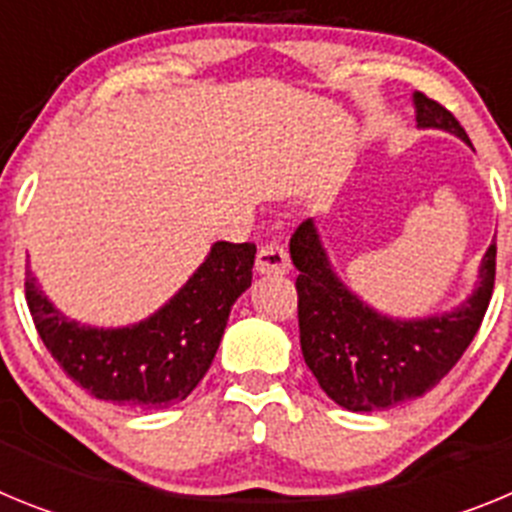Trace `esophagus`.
Returning a JSON list of instances; mask_svg holds the SVG:
<instances>
[{
  "label": "esophagus",
  "mask_w": 512,
  "mask_h": 512,
  "mask_svg": "<svg viewBox=\"0 0 512 512\" xmlns=\"http://www.w3.org/2000/svg\"><path fill=\"white\" fill-rule=\"evenodd\" d=\"M289 269H292L289 253L279 243H266L256 253V271L259 274H289Z\"/></svg>",
  "instance_id": "1"
}]
</instances>
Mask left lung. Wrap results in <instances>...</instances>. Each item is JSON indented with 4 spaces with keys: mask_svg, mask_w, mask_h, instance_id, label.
I'll list each match as a JSON object with an SVG mask.
<instances>
[{
    "mask_svg": "<svg viewBox=\"0 0 512 512\" xmlns=\"http://www.w3.org/2000/svg\"><path fill=\"white\" fill-rule=\"evenodd\" d=\"M413 99L420 128L449 130L469 143L443 104L423 92H415ZM289 253L300 271L295 287L305 364L325 395L354 413L395 408L431 392L477 336L495 287L497 248L492 243L467 302L423 320H392L361 302L336 277L312 220L295 230Z\"/></svg>",
    "mask_w": 512,
    "mask_h": 512,
    "instance_id": "1",
    "label": "left lung"
}]
</instances>
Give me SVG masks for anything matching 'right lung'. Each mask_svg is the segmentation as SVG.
Wrapping results in <instances>:
<instances>
[{
	"mask_svg": "<svg viewBox=\"0 0 512 512\" xmlns=\"http://www.w3.org/2000/svg\"><path fill=\"white\" fill-rule=\"evenodd\" d=\"M253 243L220 241L169 302L128 328H89L48 302L27 271L25 300L43 338L71 382L128 410L182 402L202 382L228 325L230 307L251 287Z\"/></svg>",
	"mask_w": 512,
	"mask_h": 512,
	"instance_id": "right-lung-1",
	"label": "right lung"
}]
</instances>
